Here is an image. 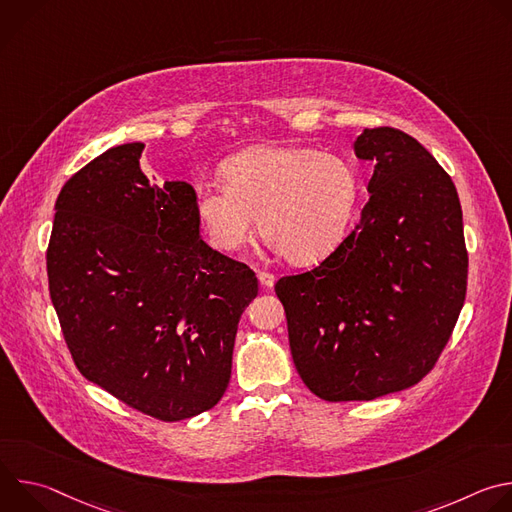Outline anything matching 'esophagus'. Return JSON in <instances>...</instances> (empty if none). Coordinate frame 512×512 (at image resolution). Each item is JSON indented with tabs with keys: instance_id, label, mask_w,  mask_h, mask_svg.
<instances>
[{
	"instance_id": "1",
	"label": "esophagus",
	"mask_w": 512,
	"mask_h": 512,
	"mask_svg": "<svg viewBox=\"0 0 512 512\" xmlns=\"http://www.w3.org/2000/svg\"><path fill=\"white\" fill-rule=\"evenodd\" d=\"M259 283H261L265 289H271L273 283H275V275H273V273H267V271H259Z\"/></svg>"
}]
</instances>
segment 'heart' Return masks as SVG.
<instances>
[{"instance_id":"1","label":"heart","mask_w":512,"mask_h":512,"mask_svg":"<svg viewBox=\"0 0 512 512\" xmlns=\"http://www.w3.org/2000/svg\"><path fill=\"white\" fill-rule=\"evenodd\" d=\"M223 184L196 186L194 212L208 245L243 249L259 225L291 265H314L344 239L358 198L348 160L304 145H255L221 168Z\"/></svg>"}]
</instances>
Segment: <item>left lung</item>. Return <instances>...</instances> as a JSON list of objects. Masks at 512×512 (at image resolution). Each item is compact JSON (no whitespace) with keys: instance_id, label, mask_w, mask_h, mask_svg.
<instances>
[{"instance_id":"left-lung-1","label":"left lung","mask_w":512,"mask_h":512,"mask_svg":"<svg viewBox=\"0 0 512 512\" xmlns=\"http://www.w3.org/2000/svg\"><path fill=\"white\" fill-rule=\"evenodd\" d=\"M371 198L318 267L275 294L306 387L324 401H371L419 383L440 358L466 298L468 253L452 178L411 135L364 129Z\"/></svg>"}]
</instances>
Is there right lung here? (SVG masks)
Segmentation results:
<instances>
[{
    "instance_id": "add662e5",
    "label": "right lung",
    "mask_w": 512,
    "mask_h": 512,
    "mask_svg": "<svg viewBox=\"0 0 512 512\" xmlns=\"http://www.w3.org/2000/svg\"><path fill=\"white\" fill-rule=\"evenodd\" d=\"M139 141L109 148L56 198L50 300L81 375L162 421L214 407L255 273L200 239L188 182L150 184Z\"/></svg>"
}]
</instances>
